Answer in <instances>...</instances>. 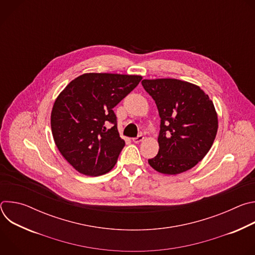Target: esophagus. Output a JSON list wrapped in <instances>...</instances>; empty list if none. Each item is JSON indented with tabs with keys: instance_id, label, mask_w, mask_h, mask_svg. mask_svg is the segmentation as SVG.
<instances>
[{
	"instance_id": "34e87169",
	"label": "esophagus",
	"mask_w": 255,
	"mask_h": 255,
	"mask_svg": "<svg viewBox=\"0 0 255 255\" xmlns=\"http://www.w3.org/2000/svg\"><path fill=\"white\" fill-rule=\"evenodd\" d=\"M143 140H144V136H143V135H139L138 137H136V138L133 139V142H134V143H140V142H142Z\"/></svg>"
}]
</instances>
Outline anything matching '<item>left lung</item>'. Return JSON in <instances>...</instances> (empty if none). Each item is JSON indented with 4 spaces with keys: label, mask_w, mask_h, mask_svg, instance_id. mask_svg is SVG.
<instances>
[{
    "label": "left lung",
    "mask_w": 255,
    "mask_h": 255,
    "mask_svg": "<svg viewBox=\"0 0 255 255\" xmlns=\"http://www.w3.org/2000/svg\"><path fill=\"white\" fill-rule=\"evenodd\" d=\"M155 101L161 119L159 150L149 165L163 174H178L194 167L211 149L218 130L212 100L197 85L176 79L141 82Z\"/></svg>",
    "instance_id": "left-lung-1"
}]
</instances>
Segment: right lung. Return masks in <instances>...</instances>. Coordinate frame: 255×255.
<instances>
[{
    "instance_id": "add662e5",
    "label": "right lung",
    "mask_w": 255,
    "mask_h": 255,
    "mask_svg": "<svg viewBox=\"0 0 255 255\" xmlns=\"http://www.w3.org/2000/svg\"><path fill=\"white\" fill-rule=\"evenodd\" d=\"M141 80L137 75L88 72L72 80L55 99L52 136L61 155L80 173L98 176L115 166L125 142L113 108ZM107 125L113 127L108 129Z\"/></svg>"
}]
</instances>
